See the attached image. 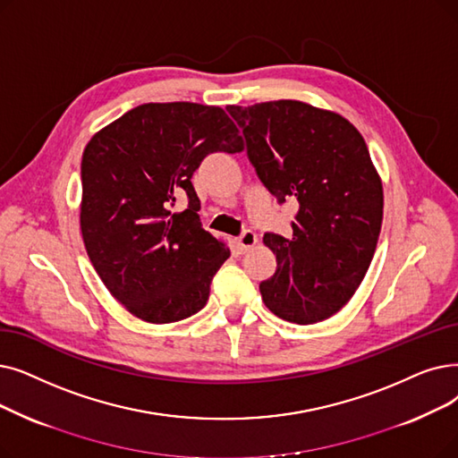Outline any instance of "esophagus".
<instances>
[{"mask_svg": "<svg viewBox=\"0 0 458 458\" xmlns=\"http://www.w3.org/2000/svg\"><path fill=\"white\" fill-rule=\"evenodd\" d=\"M256 233L252 230H245L240 237L235 240V245H237V250H240L242 254L247 252L249 249H252L256 245Z\"/></svg>", "mask_w": 458, "mask_h": 458, "instance_id": "34e87169", "label": "esophagus"}]
</instances>
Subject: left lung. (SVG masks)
<instances>
[{"label": "left lung", "instance_id": "left-lung-1", "mask_svg": "<svg viewBox=\"0 0 458 458\" xmlns=\"http://www.w3.org/2000/svg\"><path fill=\"white\" fill-rule=\"evenodd\" d=\"M226 110L264 187L278 204L300 202L290 240L264 235L276 271L260 283L262 300L286 322H322L361 284L382 228V180L363 136L343 115L301 101Z\"/></svg>", "mask_w": 458, "mask_h": 458}]
</instances>
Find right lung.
<instances>
[{"label":"right lung","instance_id":"1","mask_svg":"<svg viewBox=\"0 0 458 458\" xmlns=\"http://www.w3.org/2000/svg\"><path fill=\"white\" fill-rule=\"evenodd\" d=\"M243 149L218 106L148 103L98 131L82 155L81 228L108 292L149 324L204 309L230 249L200 223L191 177L209 153ZM180 195L188 209L171 211Z\"/></svg>","mask_w":458,"mask_h":458}]
</instances>
